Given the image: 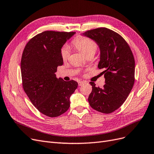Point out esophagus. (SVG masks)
I'll list each match as a JSON object with an SVG mask.
<instances>
[{
	"label": "esophagus",
	"mask_w": 154,
	"mask_h": 154,
	"mask_svg": "<svg viewBox=\"0 0 154 154\" xmlns=\"http://www.w3.org/2000/svg\"><path fill=\"white\" fill-rule=\"evenodd\" d=\"M83 83H85L84 82H83V81H79L78 82V85L79 86H82Z\"/></svg>",
	"instance_id": "34e87169"
}]
</instances>
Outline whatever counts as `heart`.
Instances as JSON below:
<instances>
[{
    "label": "heart",
    "instance_id": "heart-1",
    "mask_svg": "<svg viewBox=\"0 0 154 154\" xmlns=\"http://www.w3.org/2000/svg\"><path fill=\"white\" fill-rule=\"evenodd\" d=\"M72 45L86 57L94 55L97 49V45L92 39L82 35H79L72 42ZM69 50L67 47L61 50V57L63 60H67L69 57Z\"/></svg>",
    "mask_w": 154,
    "mask_h": 154
}]
</instances>
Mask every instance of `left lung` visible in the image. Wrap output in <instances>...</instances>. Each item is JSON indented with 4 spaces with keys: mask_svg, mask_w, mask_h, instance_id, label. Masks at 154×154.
<instances>
[{
    "mask_svg": "<svg viewBox=\"0 0 154 154\" xmlns=\"http://www.w3.org/2000/svg\"><path fill=\"white\" fill-rule=\"evenodd\" d=\"M83 35L94 39L100 50L98 67L104 70L102 88L91 82L92 91L90 106L99 112L111 113L119 109L130 94L135 80V60L131 48L118 33L101 27L86 31Z\"/></svg>",
    "mask_w": 154,
    "mask_h": 154,
    "instance_id": "1",
    "label": "left lung"
}]
</instances>
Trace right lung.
I'll list each match as a JSON object with an SVG mask.
<instances>
[{
    "label": "right lung",
    "instance_id": "right-lung-1",
    "mask_svg": "<svg viewBox=\"0 0 154 154\" xmlns=\"http://www.w3.org/2000/svg\"><path fill=\"white\" fill-rule=\"evenodd\" d=\"M75 32L46 30L37 34L25 45L21 59L22 86L31 103L49 117L67 111L69 97L78 87L74 80L57 78V67L63 64L61 48Z\"/></svg>",
    "mask_w": 154,
    "mask_h": 154
}]
</instances>
